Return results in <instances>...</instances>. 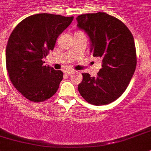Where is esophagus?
<instances>
[{"label": "esophagus", "instance_id": "esophagus-1", "mask_svg": "<svg viewBox=\"0 0 151 151\" xmlns=\"http://www.w3.org/2000/svg\"><path fill=\"white\" fill-rule=\"evenodd\" d=\"M74 72L75 71L72 70V69H71V70H67V71H65V74L68 75V76H70V75L73 74V73H74Z\"/></svg>", "mask_w": 151, "mask_h": 151}]
</instances>
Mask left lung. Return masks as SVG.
Segmentation results:
<instances>
[{
    "label": "left lung",
    "mask_w": 151,
    "mask_h": 151,
    "mask_svg": "<svg viewBox=\"0 0 151 151\" xmlns=\"http://www.w3.org/2000/svg\"><path fill=\"white\" fill-rule=\"evenodd\" d=\"M78 28L89 35L91 52L102 58L97 77L82 73L78 92L85 100L96 106L117 99L127 88L137 66L133 35L116 17L104 12L78 15Z\"/></svg>",
    "instance_id": "8db88e82"
}]
</instances>
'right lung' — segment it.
I'll list each match as a JSON object with an SVG mask.
<instances>
[{
	"label": "right lung",
	"mask_w": 151,
	"mask_h": 151,
	"mask_svg": "<svg viewBox=\"0 0 151 151\" xmlns=\"http://www.w3.org/2000/svg\"><path fill=\"white\" fill-rule=\"evenodd\" d=\"M74 17L38 14L26 17L11 32L6 48V66L13 86L35 103L48 99L63 78L62 71L45 65L42 59Z\"/></svg>",
	"instance_id": "add662e5"
}]
</instances>
